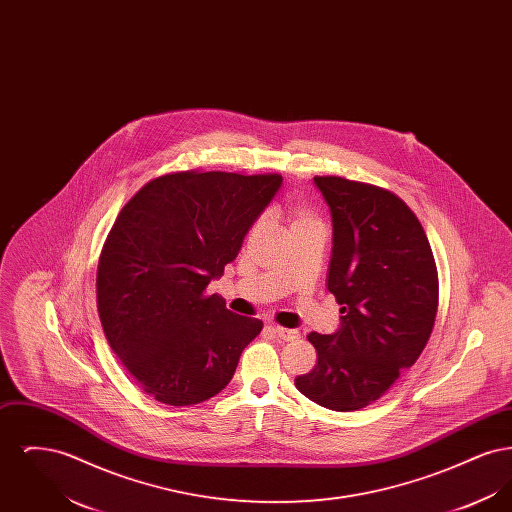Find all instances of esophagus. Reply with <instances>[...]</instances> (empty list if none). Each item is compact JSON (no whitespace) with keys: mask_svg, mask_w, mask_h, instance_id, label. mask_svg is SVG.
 I'll return each mask as SVG.
<instances>
[{"mask_svg":"<svg viewBox=\"0 0 512 512\" xmlns=\"http://www.w3.org/2000/svg\"><path fill=\"white\" fill-rule=\"evenodd\" d=\"M270 330L280 338V340L284 341H293L297 340L301 334L297 332V330H292V328H284V326H270Z\"/></svg>","mask_w":512,"mask_h":512,"instance_id":"esophagus-1","label":"esophagus"}]
</instances>
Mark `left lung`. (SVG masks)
<instances>
[{"label": "left lung", "mask_w": 512, "mask_h": 512, "mask_svg": "<svg viewBox=\"0 0 512 512\" xmlns=\"http://www.w3.org/2000/svg\"><path fill=\"white\" fill-rule=\"evenodd\" d=\"M315 184L334 224L328 290L341 305V328L307 336L317 365L295 388L347 413L378 401L420 357L438 315V267L401 197L343 176H315Z\"/></svg>", "instance_id": "obj_1"}]
</instances>
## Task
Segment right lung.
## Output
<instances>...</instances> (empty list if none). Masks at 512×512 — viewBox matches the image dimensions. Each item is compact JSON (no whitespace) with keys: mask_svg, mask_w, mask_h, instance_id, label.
Wrapping results in <instances>:
<instances>
[{"mask_svg":"<svg viewBox=\"0 0 512 512\" xmlns=\"http://www.w3.org/2000/svg\"><path fill=\"white\" fill-rule=\"evenodd\" d=\"M276 172L178 171L144 184L111 226L98 313L122 368L159 403L186 407L232 380L263 320L207 293L278 192Z\"/></svg>","mask_w":512,"mask_h":512,"instance_id":"right-lung-1","label":"right lung"}]
</instances>
